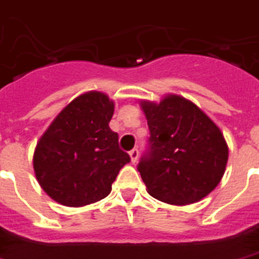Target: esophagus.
Returning <instances> with one entry per match:
<instances>
[{
    "mask_svg": "<svg viewBox=\"0 0 259 259\" xmlns=\"http://www.w3.org/2000/svg\"><path fill=\"white\" fill-rule=\"evenodd\" d=\"M130 157H131L132 163H137L138 157H139V150L138 149H132L131 152H130Z\"/></svg>",
    "mask_w": 259,
    "mask_h": 259,
    "instance_id": "1",
    "label": "esophagus"
}]
</instances>
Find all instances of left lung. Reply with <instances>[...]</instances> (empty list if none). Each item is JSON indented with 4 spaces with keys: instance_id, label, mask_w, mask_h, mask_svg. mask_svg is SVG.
I'll use <instances>...</instances> for the list:
<instances>
[{
    "instance_id": "8db88e82",
    "label": "left lung",
    "mask_w": 259,
    "mask_h": 259,
    "mask_svg": "<svg viewBox=\"0 0 259 259\" xmlns=\"http://www.w3.org/2000/svg\"><path fill=\"white\" fill-rule=\"evenodd\" d=\"M149 150L138 164L154 199L174 205L200 201L220 184L228 163L222 132L193 102L168 95L160 103L142 101Z\"/></svg>"
}]
</instances>
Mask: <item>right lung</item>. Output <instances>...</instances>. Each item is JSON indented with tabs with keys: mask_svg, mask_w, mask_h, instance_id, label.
Wrapping results in <instances>:
<instances>
[{
	"mask_svg": "<svg viewBox=\"0 0 259 259\" xmlns=\"http://www.w3.org/2000/svg\"><path fill=\"white\" fill-rule=\"evenodd\" d=\"M114 102L91 91L60 111L37 142L33 167L39 186L67 207L105 199L118 171L131 161L109 127Z\"/></svg>",
	"mask_w": 259,
	"mask_h": 259,
	"instance_id": "right-lung-1",
	"label": "right lung"
}]
</instances>
